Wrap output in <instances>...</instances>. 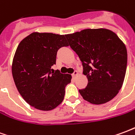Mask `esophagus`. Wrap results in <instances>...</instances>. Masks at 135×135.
<instances>
[{
	"instance_id": "1",
	"label": "esophagus",
	"mask_w": 135,
	"mask_h": 135,
	"mask_svg": "<svg viewBox=\"0 0 135 135\" xmlns=\"http://www.w3.org/2000/svg\"><path fill=\"white\" fill-rule=\"evenodd\" d=\"M77 74H78V71H74V73L72 74L71 75H72L73 77H74V76H76Z\"/></svg>"
}]
</instances>
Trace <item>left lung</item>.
<instances>
[{"mask_svg": "<svg viewBox=\"0 0 135 135\" xmlns=\"http://www.w3.org/2000/svg\"><path fill=\"white\" fill-rule=\"evenodd\" d=\"M65 36L88 79L87 87L79 90L82 98L96 105L110 101L124 79L127 51L124 42L107 29H87Z\"/></svg>", "mask_w": 135, "mask_h": 135, "instance_id": "8db88e82", "label": "left lung"}]
</instances>
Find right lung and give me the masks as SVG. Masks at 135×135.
Masks as SVG:
<instances>
[{
  "label": "right lung",
  "instance_id": "1",
  "mask_svg": "<svg viewBox=\"0 0 135 135\" xmlns=\"http://www.w3.org/2000/svg\"><path fill=\"white\" fill-rule=\"evenodd\" d=\"M65 35L33 32L17 47L12 63L15 85L25 101L42 110L61 103L71 76L53 70L59 49L68 46Z\"/></svg>",
  "mask_w": 135,
  "mask_h": 135
}]
</instances>
